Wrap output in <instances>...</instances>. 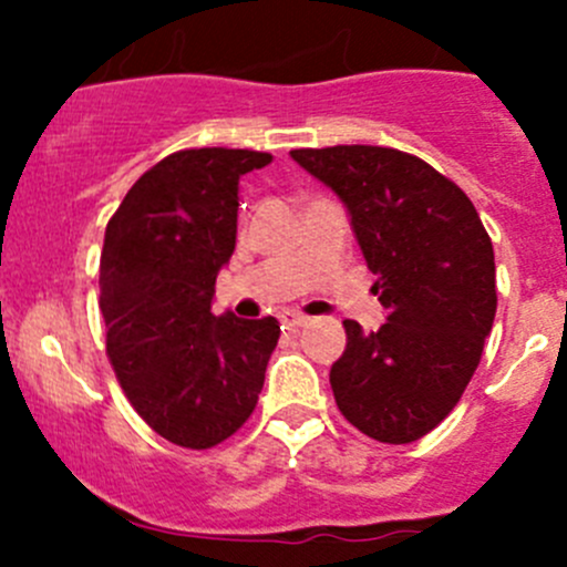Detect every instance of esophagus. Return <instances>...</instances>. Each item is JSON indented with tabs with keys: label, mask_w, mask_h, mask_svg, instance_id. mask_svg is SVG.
I'll return each instance as SVG.
<instances>
[{
	"label": "esophagus",
	"mask_w": 567,
	"mask_h": 567,
	"mask_svg": "<svg viewBox=\"0 0 567 567\" xmlns=\"http://www.w3.org/2000/svg\"><path fill=\"white\" fill-rule=\"evenodd\" d=\"M279 320H282V329L296 331V329H301V326H305L310 318L301 316V312H282V316H279Z\"/></svg>",
	"instance_id": "obj_1"
}]
</instances>
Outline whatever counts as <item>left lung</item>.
Instances as JSON below:
<instances>
[{
    "label": "left lung",
    "mask_w": 567,
    "mask_h": 567,
    "mask_svg": "<svg viewBox=\"0 0 567 567\" xmlns=\"http://www.w3.org/2000/svg\"><path fill=\"white\" fill-rule=\"evenodd\" d=\"M351 216L379 331L342 320L348 346L331 364L337 409L375 442L431 433L472 381L496 316L494 247L472 199L411 153L375 145L290 151Z\"/></svg>",
    "instance_id": "obj_1"
}]
</instances>
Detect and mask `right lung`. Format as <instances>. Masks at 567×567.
Instances as JSON below:
<instances>
[{
    "label": "right lung",
    "instance_id": "add662e5",
    "mask_svg": "<svg viewBox=\"0 0 567 567\" xmlns=\"http://www.w3.org/2000/svg\"><path fill=\"white\" fill-rule=\"evenodd\" d=\"M271 153L194 147L147 169L106 225V353L136 414L167 442L208 450L257 405L277 318L214 316L216 274L236 249L238 181Z\"/></svg>",
    "mask_w": 567,
    "mask_h": 567
}]
</instances>
